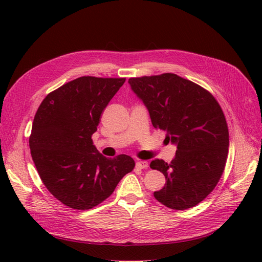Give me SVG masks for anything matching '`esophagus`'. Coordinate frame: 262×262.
<instances>
[{"instance_id": "esophagus-1", "label": "esophagus", "mask_w": 262, "mask_h": 262, "mask_svg": "<svg viewBox=\"0 0 262 262\" xmlns=\"http://www.w3.org/2000/svg\"><path fill=\"white\" fill-rule=\"evenodd\" d=\"M136 166H137L138 168H140V169H143V168H146V167H147L148 163H147L146 161H139V162H137Z\"/></svg>"}]
</instances>
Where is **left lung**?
<instances>
[{"mask_svg":"<svg viewBox=\"0 0 262 262\" xmlns=\"http://www.w3.org/2000/svg\"><path fill=\"white\" fill-rule=\"evenodd\" d=\"M132 92L148 110L155 129L176 145L168 164L152 161L165 186L155 199L172 210L193 208L215 188L228 154V129L216 99L195 83L176 74L129 78Z\"/></svg>","mask_w":262,"mask_h":262,"instance_id":"obj_1","label":"left lung"}]
</instances>
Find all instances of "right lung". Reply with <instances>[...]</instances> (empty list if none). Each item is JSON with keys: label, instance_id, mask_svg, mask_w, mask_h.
<instances>
[{"label": "right lung", "instance_id": "add662e5", "mask_svg": "<svg viewBox=\"0 0 262 262\" xmlns=\"http://www.w3.org/2000/svg\"><path fill=\"white\" fill-rule=\"evenodd\" d=\"M125 78L82 76L53 91L39 106L29 147L43 185L68 207L89 210L114 192L133 158H107L94 145L101 113Z\"/></svg>", "mask_w": 262, "mask_h": 262}]
</instances>
